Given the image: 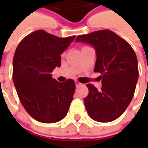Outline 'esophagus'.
<instances>
[{"instance_id": "obj_1", "label": "esophagus", "mask_w": 148, "mask_h": 148, "mask_svg": "<svg viewBox=\"0 0 148 148\" xmlns=\"http://www.w3.org/2000/svg\"><path fill=\"white\" fill-rule=\"evenodd\" d=\"M75 84H76V86H82V83L79 82L78 81H76V82H75Z\"/></svg>"}]
</instances>
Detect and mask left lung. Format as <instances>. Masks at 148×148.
<instances>
[{
  "instance_id": "obj_1",
  "label": "left lung",
  "mask_w": 148,
  "mask_h": 148,
  "mask_svg": "<svg viewBox=\"0 0 148 148\" xmlns=\"http://www.w3.org/2000/svg\"><path fill=\"white\" fill-rule=\"evenodd\" d=\"M76 40L94 47V71L101 74L100 90L86 85L89 94L84 104L89 116L97 122L114 121L122 115L134 97L138 79L136 53L127 41L109 29L79 35Z\"/></svg>"
}]
</instances>
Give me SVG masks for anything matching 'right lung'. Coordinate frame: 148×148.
I'll return each mask as SVG.
<instances>
[{
    "label": "right lung",
    "instance_id": "obj_1",
    "mask_svg": "<svg viewBox=\"0 0 148 148\" xmlns=\"http://www.w3.org/2000/svg\"><path fill=\"white\" fill-rule=\"evenodd\" d=\"M76 36L59 38L44 30L27 35L13 58V82L27 113L38 122L53 123L66 115L76 85L68 79L61 83L50 74L61 66L62 53Z\"/></svg>",
    "mask_w": 148,
    "mask_h": 148
}]
</instances>
